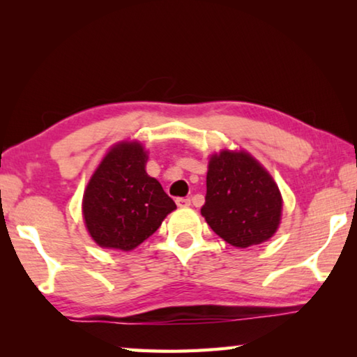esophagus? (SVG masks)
Wrapping results in <instances>:
<instances>
[{"label": "esophagus", "mask_w": 357, "mask_h": 357, "mask_svg": "<svg viewBox=\"0 0 357 357\" xmlns=\"http://www.w3.org/2000/svg\"><path fill=\"white\" fill-rule=\"evenodd\" d=\"M176 204L179 208H187V206H190V200L189 198H176Z\"/></svg>", "instance_id": "esophagus-1"}]
</instances>
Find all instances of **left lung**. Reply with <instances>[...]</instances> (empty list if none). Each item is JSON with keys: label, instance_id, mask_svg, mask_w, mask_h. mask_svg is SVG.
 <instances>
[{"label": "left lung", "instance_id": "8db88e82", "mask_svg": "<svg viewBox=\"0 0 357 357\" xmlns=\"http://www.w3.org/2000/svg\"><path fill=\"white\" fill-rule=\"evenodd\" d=\"M280 214L279 187L250 154L211 157L202 215L217 236L239 249L261 244L275 233Z\"/></svg>", "mask_w": 357, "mask_h": 357}]
</instances>
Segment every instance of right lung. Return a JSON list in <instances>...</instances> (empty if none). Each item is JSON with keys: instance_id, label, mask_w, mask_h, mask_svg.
Returning <instances> with one entry per match:
<instances>
[{"instance_id": "1", "label": "right lung", "mask_w": 357, "mask_h": 357, "mask_svg": "<svg viewBox=\"0 0 357 357\" xmlns=\"http://www.w3.org/2000/svg\"><path fill=\"white\" fill-rule=\"evenodd\" d=\"M148 155L140 143H119L108 151L83 197L84 223L100 247L132 250L157 231L176 204L148 176Z\"/></svg>"}]
</instances>
